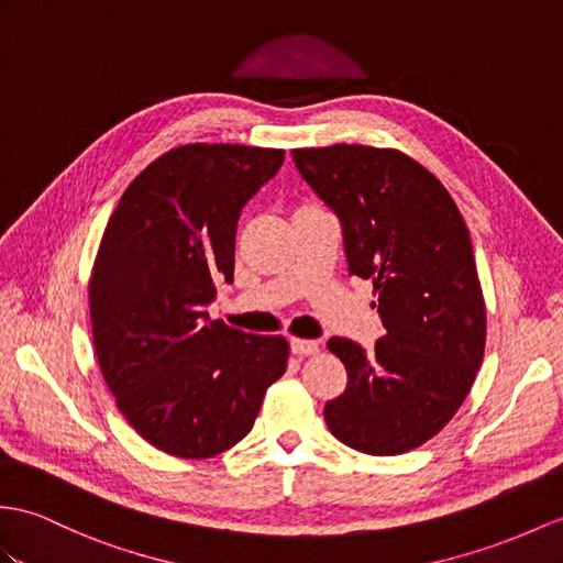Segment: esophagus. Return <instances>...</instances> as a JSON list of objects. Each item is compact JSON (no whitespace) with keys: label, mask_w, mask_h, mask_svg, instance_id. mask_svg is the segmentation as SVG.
Returning a JSON list of instances; mask_svg holds the SVG:
<instances>
[{"label":"esophagus","mask_w":563,"mask_h":563,"mask_svg":"<svg viewBox=\"0 0 563 563\" xmlns=\"http://www.w3.org/2000/svg\"><path fill=\"white\" fill-rule=\"evenodd\" d=\"M291 351L296 355H314L320 351V341L312 339H291Z\"/></svg>","instance_id":"1"}]
</instances>
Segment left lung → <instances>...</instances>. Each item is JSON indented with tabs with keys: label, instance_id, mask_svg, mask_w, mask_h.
<instances>
[{
	"label": "left lung",
	"instance_id": "1",
	"mask_svg": "<svg viewBox=\"0 0 563 563\" xmlns=\"http://www.w3.org/2000/svg\"><path fill=\"white\" fill-rule=\"evenodd\" d=\"M291 155L339 217L349 274L373 279L387 329L373 353L327 341L349 373L344 394L324 406L327 428L363 454H406L454 418L485 355L468 227L440 178L399 150L339 143Z\"/></svg>",
	"mask_w": 563,
	"mask_h": 563
}]
</instances>
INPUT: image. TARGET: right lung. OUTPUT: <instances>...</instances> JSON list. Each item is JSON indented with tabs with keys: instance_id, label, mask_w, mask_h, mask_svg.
Here are the masks:
<instances>
[{
	"instance_id": "add662e5",
	"label": "right lung",
	"mask_w": 563,
	"mask_h": 563,
	"mask_svg": "<svg viewBox=\"0 0 563 563\" xmlns=\"http://www.w3.org/2000/svg\"><path fill=\"white\" fill-rule=\"evenodd\" d=\"M284 150L174 147L133 178L104 229L90 277L92 341L117 406L145 442L210 459L251 432L286 373L289 341L210 320L214 279L234 282L243 205Z\"/></svg>"
}]
</instances>
